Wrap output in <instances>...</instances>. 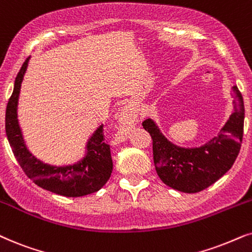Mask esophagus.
I'll return each mask as SVG.
<instances>
[{
    "label": "esophagus",
    "instance_id": "34e87169",
    "mask_svg": "<svg viewBox=\"0 0 252 252\" xmlns=\"http://www.w3.org/2000/svg\"><path fill=\"white\" fill-rule=\"evenodd\" d=\"M134 120H135V113H134L133 110L129 109V107H125L119 116L120 124H122V125H130V124L134 123ZM120 133H124V128L120 130Z\"/></svg>",
    "mask_w": 252,
    "mask_h": 252
}]
</instances>
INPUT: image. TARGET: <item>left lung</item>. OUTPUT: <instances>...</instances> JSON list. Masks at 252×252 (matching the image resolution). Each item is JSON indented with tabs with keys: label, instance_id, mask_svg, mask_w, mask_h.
<instances>
[{
	"label": "left lung",
	"instance_id": "obj_1",
	"mask_svg": "<svg viewBox=\"0 0 252 252\" xmlns=\"http://www.w3.org/2000/svg\"><path fill=\"white\" fill-rule=\"evenodd\" d=\"M231 90L234 113L217 136L198 148H182L171 143L154 120L142 123L152 136L155 169L164 184L185 193H195L214 184L233 166L243 138L244 103L238 88L234 86Z\"/></svg>",
	"mask_w": 252,
	"mask_h": 252
}]
</instances>
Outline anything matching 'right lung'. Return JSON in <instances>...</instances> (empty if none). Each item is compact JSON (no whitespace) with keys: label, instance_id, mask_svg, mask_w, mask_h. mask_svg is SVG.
<instances>
[{"label":"right lung","instance_id":"1","mask_svg":"<svg viewBox=\"0 0 252 252\" xmlns=\"http://www.w3.org/2000/svg\"><path fill=\"white\" fill-rule=\"evenodd\" d=\"M29 59L16 76L14 91L5 111V132L16 159L29 178L53 193L64 197H83L97 192L109 181L113 168L110 146L104 141L103 125L94 130L88 141L87 155L71 165L55 166L41 162L25 146L17 119V104Z\"/></svg>","mask_w":252,"mask_h":252}]
</instances>
